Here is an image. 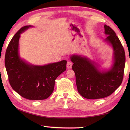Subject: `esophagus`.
I'll list each match as a JSON object with an SVG mask.
<instances>
[{
  "label": "esophagus",
  "instance_id": "34e87169",
  "mask_svg": "<svg viewBox=\"0 0 130 130\" xmlns=\"http://www.w3.org/2000/svg\"><path fill=\"white\" fill-rule=\"evenodd\" d=\"M72 65H73V63L71 62H70V61H68L67 62V68L68 69H71V68H72Z\"/></svg>",
  "mask_w": 130,
  "mask_h": 130
}]
</instances>
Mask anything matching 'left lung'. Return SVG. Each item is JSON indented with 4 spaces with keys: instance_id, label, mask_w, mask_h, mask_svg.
<instances>
[{
    "instance_id": "obj_1",
    "label": "left lung",
    "mask_w": 130,
    "mask_h": 130,
    "mask_svg": "<svg viewBox=\"0 0 130 130\" xmlns=\"http://www.w3.org/2000/svg\"><path fill=\"white\" fill-rule=\"evenodd\" d=\"M104 40L113 50V65L109 69L101 70L99 66L82 55L70 56L74 63L78 91L85 98L95 99L105 98L113 93L122 82L125 65V52L119 38L111 27L104 26Z\"/></svg>"
}]
</instances>
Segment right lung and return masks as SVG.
<instances>
[{"mask_svg":"<svg viewBox=\"0 0 130 130\" xmlns=\"http://www.w3.org/2000/svg\"><path fill=\"white\" fill-rule=\"evenodd\" d=\"M32 26L21 28L8 46L5 65L8 79L14 90L29 100H43L54 89L55 80L66 70V60L45 65H32L22 59L19 54V40L22 33Z\"/></svg>","mask_w":130,"mask_h":130,"instance_id":"1","label":"right lung"}]
</instances>
